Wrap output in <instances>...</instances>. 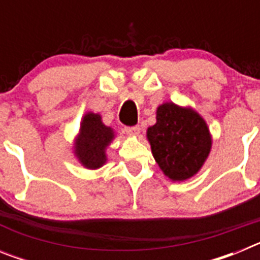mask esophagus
<instances>
[{
  "instance_id": "obj_1",
  "label": "esophagus",
  "mask_w": 260,
  "mask_h": 260,
  "mask_svg": "<svg viewBox=\"0 0 260 260\" xmlns=\"http://www.w3.org/2000/svg\"><path fill=\"white\" fill-rule=\"evenodd\" d=\"M125 132L130 135H138L141 133V127L139 126H126Z\"/></svg>"
}]
</instances>
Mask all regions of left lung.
<instances>
[{
  "label": "left lung",
  "instance_id": "obj_1",
  "mask_svg": "<svg viewBox=\"0 0 260 260\" xmlns=\"http://www.w3.org/2000/svg\"><path fill=\"white\" fill-rule=\"evenodd\" d=\"M157 122L147 130L153 157L173 181L194 176L211 150V135L197 112L167 103L157 108Z\"/></svg>",
  "mask_w": 260,
  "mask_h": 260
}]
</instances>
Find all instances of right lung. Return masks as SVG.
I'll list each match as a JSON object with an SVG mask.
<instances>
[{
  "label": "right lung",
  "instance_id": "1",
  "mask_svg": "<svg viewBox=\"0 0 260 260\" xmlns=\"http://www.w3.org/2000/svg\"><path fill=\"white\" fill-rule=\"evenodd\" d=\"M113 137V130L102 122V117L95 113H87L82 121L75 144V153L79 161L88 169L102 167L107 161L105 148Z\"/></svg>",
  "mask_w": 260,
  "mask_h": 260
}]
</instances>
